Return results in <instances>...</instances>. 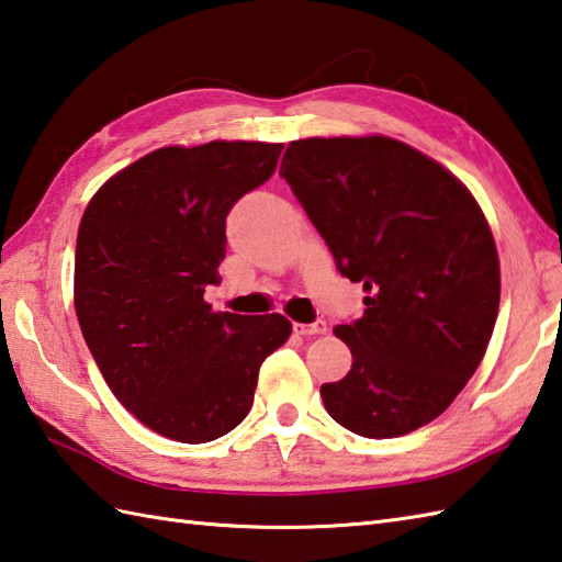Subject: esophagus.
Wrapping results in <instances>:
<instances>
[{"instance_id":"34e87169","label":"esophagus","mask_w":562,"mask_h":562,"mask_svg":"<svg viewBox=\"0 0 562 562\" xmlns=\"http://www.w3.org/2000/svg\"><path fill=\"white\" fill-rule=\"evenodd\" d=\"M293 331H295V335H303V337H311V335H323V331H327V325L323 323V319H317V323H311V325L295 323V325H293Z\"/></svg>"}]
</instances>
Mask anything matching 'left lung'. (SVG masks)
I'll use <instances>...</instances> for the list:
<instances>
[{"label":"left lung","mask_w":562,"mask_h":562,"mask_svg":"<svg viewBox=\"0 0 562 562\" xmlns=\"http://www.w3.org/2000/svg\"><path fill=\"white\" fill-rule=\"evenodd\" d=\"M279 175L323 235L366 311L335 335L351 371L319 387L329 417L366 439L437 419L485 357L499 259L473 193L393 137H305Z\"/></svg>","instance_id":"8db88e82"}]
</instances>
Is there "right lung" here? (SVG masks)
I'll list each match as a JSON object with an SVG mask.
<instances>
[{"label":"right lung","instance_id":"add662e5","mask_svg":"<svg viewBox=\"0 0 562 562\" xmlns=\"http://www.w3.org/2000/svg\"><path fill=\"white\" fill-rule=\"evenodd\" d=\"M283 145L159 147L113 175L77 233L75 311L119 403L181 443L233 431L259 366L291 335L279 313H213L225 217L277 171Z\"/></svg>","mask_w":562,"mask_h":562}]
</instances>
